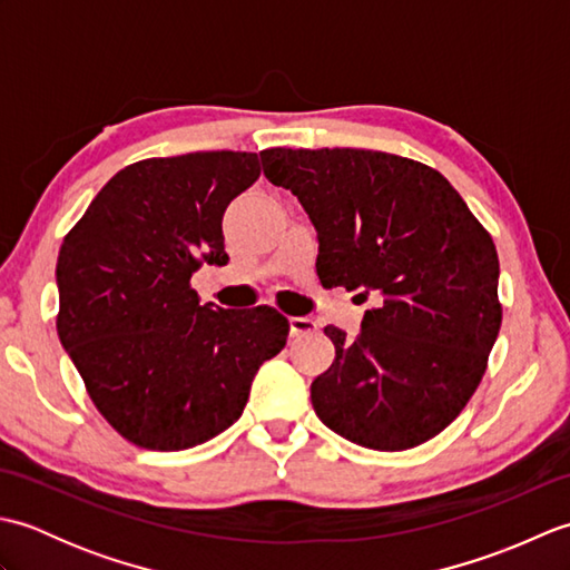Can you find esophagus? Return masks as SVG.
Listing matches in <instances>:
<instances>
[{
    "label": "esophagus",
    "mask_w": 570,
    "mask_h": 570,
    "mask_svg": "<svg viewBox=\"0 0 570 570\" xmlns=\"http://www.w3.org/2000/svg\"><path fill=\"white\" fill-rule=\"evenodd\" d=\"M292 335L301 337V335H308V333H316L318 331V323L313 318H304V316H294L292 321Z\"/></svg>",
    "instance_id": "esophagus-1"
}]
</instances>
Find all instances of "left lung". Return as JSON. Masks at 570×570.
<instances>
[{
	"label": "left lung",
	"instance_id": "obj_1",
	"mask_svg": "<svg viewBox=\"0 0 570 570\" xmlns=\"http://www.w3.org/2000/svg\"><path fill=\"white\" fill-rule=\"evenodd\" d=\"M318 235L323 286L374 308L355 337L335 325L333 365L311 384L318 419L372 451L439 435L475 394L502 325L494 242L435 168L370 149H264Z\"/></svg>",
	"mask_w": 570,
	"mask_h": 570
}]
</instances>
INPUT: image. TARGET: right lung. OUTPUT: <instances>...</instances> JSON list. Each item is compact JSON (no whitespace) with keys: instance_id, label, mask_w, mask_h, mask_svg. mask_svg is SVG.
Listing matches in <instances>:
<instances>
[{"instance_id":"obj_1","label":"right lung","mask_w":570,"mask_h":570,"mask_svg":"<svg viewBox=\"0 0 570 570\" xmlns=\"http://www.w3.org/2000/svg\"><path fill=\"white\" fill-rule=\"evenodd\" d=\"M259 156L129 164L60 245L58 337L105 421L139 448L184 451L233 426L286 345L276 308L213 311L190 286L203 262L227 264L223 215L259 178Z\"/></svg>"}]
</instances>
